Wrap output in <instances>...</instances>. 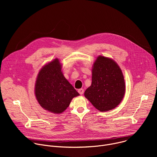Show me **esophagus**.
<instances>
[{"label":"esophagus","mask_w":157,"mask_h":157,"mask_svg":"<svg viewBox=\"0 0 157 157\" xmlns=\"http://www.w3.org/2000/svg\"><path fill=\"white\" fill-rule=\"evenodd\" d=\"M78 93H79L81 95H82V94H83V93H84V89H79L78 90Z\"/></svg>","instance_id":"1"}]
</instances>
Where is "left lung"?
<instances>
[{"mask_svg":"<svg viewBox=\"0 0 157 157\" xmlns=\"http://www.w3.org/2000/svg\"><path fill=\"white\" fill-rule=\"evenodd\" d=\"M92 83L84 96L99 110L109 111L121 102L125 91L123 74L117 64L102 56L94 63Z\"/></svg>","mask_w":157,"mask_h":157,"instance_id":"obj_1","label":"left lung"}]
</instances>
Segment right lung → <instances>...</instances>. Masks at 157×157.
I'll return each instance as SVG.
<instances>
[{"label":"right lung","mask_w":157,"mask_h":157,"mask_svg":"<svg viewBox=\"0 0 157 157\" xmlns=\"http://www.w3.org/2000/svg\"><path fill=\"white\" fill-rule=\"evenodd\" d=\"M35 91L40 105L55 114L63 113L70 105L72 99L79 95L63 76L61 65L57 58L41 69Z\"/></svg>","instance_id":"right-lung-1"}]
</instances>
